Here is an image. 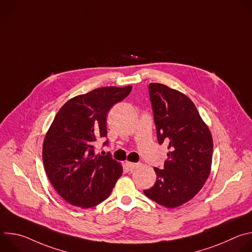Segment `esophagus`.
<instances>
[{
    "instance_id": "1",
    "label": "esophagus",
    "mask_w": 252,
    "mask_h": 252,
    "mask_svg": "<svg viewBox=\"0 0 252 252\" xmlns=\"http://www.w3.org/2000/svg\"><path fill=\"white\" fill-rule=\"evenodd\" d=\"M126 164L130 169H134V168H137L140 166V163H135V162H130V161H126Z\"/></svg>"
}]
</instances>
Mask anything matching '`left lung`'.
Returning <instances> with one entry per match:
<instances>
[{
  "instance_id": "left-lung-1",
  "label": "left lung",
  "mask_w": 252,
  "mask_h": 252,
  "mask_svg": "<svg viewBox=\"0 0 252 252\" xmlns=\"http://www.w3.org/2000/svg\"><path fill=\"white\" fill-rule=\"evenodd\" d=\"M158 142L167 143L163 169L155 167L157 182L145 194L174 208L193 198L211 170L213 141L196 106L185 94L165 85L149 86Z\"/></svg>"
}]
</instances>
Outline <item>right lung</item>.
<instances>
[{
	"label": "right lung",
	"mask_w": 252,
	"mask_h": 252,
	"mask_svg": "<svg viewBox=\"0 0 252 252\" xmlns=\"http://www.w3.org/2000/svg\"><path fill=\"white\" fill-rule=\"evenodd\" d=\"M131 89H95L68 99L56 115L44 139L43 160L52 186L69 204L97 205L110 196L122 175V164L110 156L96 155L94 143L106 136L107 112Z\"/></svg>",
	"instance_id": "obj_1"
}]
</instances>
